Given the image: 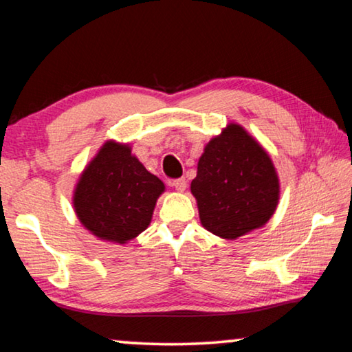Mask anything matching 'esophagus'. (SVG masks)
Here are the masks:
<instances>
[{
  "label": "esophagus",
  "mask_w": 352,
  "mask_h": 352,
  "mask_svg": "<svg viewBox=\"0 0 352 352\" xmlns=\"http://www.w3.org/2000/svg\"><path fill=\"white\" fill-rule=\"evenodd\" d=\"M172 186H174L177 190H180V192H182V190H184V189H186V180H184V178L182 177V178H175V180H172Z\"/></svg>",
  "instance_id": "esophagus-1"
}]
</instances>
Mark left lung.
Returning a JSON list of instances; mask_svg holds the SVG:
<instances>
[{
  "mask_svg": "<svg viewBox=\"0 0 352 352\" xmlns=\"http://www.w3.org/2000/svg\"><path fill=\"white\" fill-rule=\"evenodd\" d=\"M190 192L201 225L223 239H236L269 222L279 182L264 148L241 126L230 124L206 144Z\"/></svg>",
  "mask_w": 352,
  "mask_h": 352,
  "instance_id": "left-lung-1",
  "label": "left lung"
}]
</instances>
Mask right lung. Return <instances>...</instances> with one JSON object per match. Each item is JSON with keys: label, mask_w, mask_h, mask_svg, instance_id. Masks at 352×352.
<instances>
[{"label": "right lung", "mask_w": 352, "mask_h": 352, "mask_svg": "<svg viewBox=\"0 0 352 352\" xmlns=\"http://www.w3.org/2000/svg\"><path fill=\"white\" fill-rule=\"evenodd\" d=\"M164 190L130 147L107 141L83 170L74 192L77 217L94 236L126 243L151 223L157 199Z\"/></svg>", "instance_id": "1"}]
</instances>
